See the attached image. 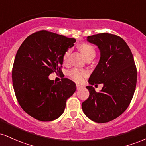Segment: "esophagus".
<instances>
[{"instance_id": "esophagus-1", "label": "esophagus", "mask_w": 146, "mask_h": 146, "mask_svg": "<svg viewBox=\"0 0 146 146\" xmlns=\"http://www.w3.org/2000/svg\"><path fill=\"white\" fill-rule=\"evenodd\" d=\"M82 87V86L80 85V84H76V88H77V89H78V90H79V89H80Z\"/></svg>"}]
</instances>
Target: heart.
<instances>
[{
    "label": "heart",
    "instance_id": "1",
    "mask_svg": "<svg viewBox=\"0 0 146 146\" xmlns=\"http://www.w3.org/2000/svg\"><path fill=\"white\" fill-rule=\"evenodd\" d=\"M78 49L83 54L85 58L87 60L93 59L96 55L95 49L93 45L86 43H82L78 45ZM69 51L66 52L62 56V62L64 64H66L68 62ZM88 75V72L85 70H81L78 68H73L68 73V75L72 80L76 82H82Z\"/></svg>",
    "mask_w": 146,
    "mask_h": 146
}]
</instances>
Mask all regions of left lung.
<instances>
[{
  "label": "left lung",
  "mask_w": 146,
  "mask_h": 146,
  "mask_svg": "<svg viewBox=\"0 0 146 146\" xmlns=\"http://www.w3.org/2000/svg\"><path fill=\"white\" fill-rule=\"evenodd\" d=\"M87 41L97 45L99 64L91 74L90 85L103 84L101 92L86 86L89 97L82 104L84 114L98 123H105L123 113L131 103L137 84V68L129 47L120 36L110 33L89 36Z\"/></svg>",
  "instance_id": "8db88e82"
}]
</instances>
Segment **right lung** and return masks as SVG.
I'll list each match as a JSON object with an SVG mask.
<instances>
[{"instance_id":"right-lung-1","label":"right lung","mask_w":146,"mask_h":146,"mask_svg":"<svg viewBox=\"0 0 146 146\" xmlns=\"http://www.w3.org/2000/svg\"><path fill=\"white\" fill-rule=\"evenodd\" d=\"M76 40L47 31L29 35L17 50L12 69L15 96L22 110L36 120L48 122L63 113L66 102L76 90L73 81L49 79L62 73V56Z\"/></svg>"}]
</instances>
